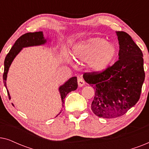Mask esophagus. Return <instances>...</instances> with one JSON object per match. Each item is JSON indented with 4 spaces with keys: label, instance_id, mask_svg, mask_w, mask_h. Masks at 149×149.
Masks as SVG:
<instances>
[{
    "label": "esophagus",
    "instance_id": "obj_1",
    "mask_svg": "<svg viewBox=\"0 0 149 149\" xmlns=\"http://www.w3.org/2000/svg\"><path fill=\"white\" fill-rule=\"evenodd\" d=\"M85 81L83 80L82 78H79L78 79V85L79 87H82L85 85Z\"/></svg>",
    "mask_w": 149,
    "mask_h": 149
}]
</instances>
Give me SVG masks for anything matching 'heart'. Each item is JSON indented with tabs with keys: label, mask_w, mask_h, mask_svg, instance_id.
I'll return each instance as SVG.
<instances>
[{
	"label": "heart",
	"mask_w": 149,
	"mask_h": 149,
	"mask_svg": "<svg viewBox=\"0 0 149 149\" xmlns=\"http://www.w3.org/2000/svg\"><path fill=\"white\" fill-rule=\"evenodd\" d=\"M117 54V49L103 38H95L83 42L74 51V58L89 61V66L95 72H100L109 66Z\"/></svg>",
	"instance_id": "1"
}]
</instances>
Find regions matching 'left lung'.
I'll return each mask as SVG.
<instances>
[{"mask_svg": "<svg viewBox=\"0 0 149 149\" xmlns=\"http://www.w3.org/2000/svg\"><path fill=\"white\" fill-rule=\"evenodd\" d=\"M117 35L119 60L100 72L83 74L95 89L91 110L105 119L121 117L138 102L145 78L141 49L126 32L118 31Z\"/></svg>", "mask_w": 149, "mask_h": 149, "instance_id": "left-lung-1", "label": "left lung"}]
</instances>
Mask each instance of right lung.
Listing matches in <instances>:
<instances>
[{"label": "right lung", "instance_id": "right-lung-1", "mask_svg": "<svg viewBox=\"0 0 149 149\" xmlns=\"http://www.w3.org/2000/svg\"><path fill=\"white\" fill-rule=\"evenodd\" d=\"M46 39H45L43 37V34L42 32H28L22 35L18 39L16 40L13 46L12 47L11 50L8 53V54L6 56L5 59V62H4V73H3V82L4 85L7 89V83H6V80H7V73L9 71V68L11 66L12 62L15 58V56L19 54L20 51L22 49L23 47H26L30 46H35V45H40L46 42ZM78 87V83H77V78L76 77H73L70 78L68 81H67L64 85L60 87L59 91H60L61 98L62 101V107H64V99L66 97V95L69 92L72 91H74L77 89ZM7 94L10 97L9 93L8 90ZM62 110L60 111L62 113ZM59 113V114H60Z\"/></svg>", "mask_w": 149, "mask_h": 149}]
</instances>
